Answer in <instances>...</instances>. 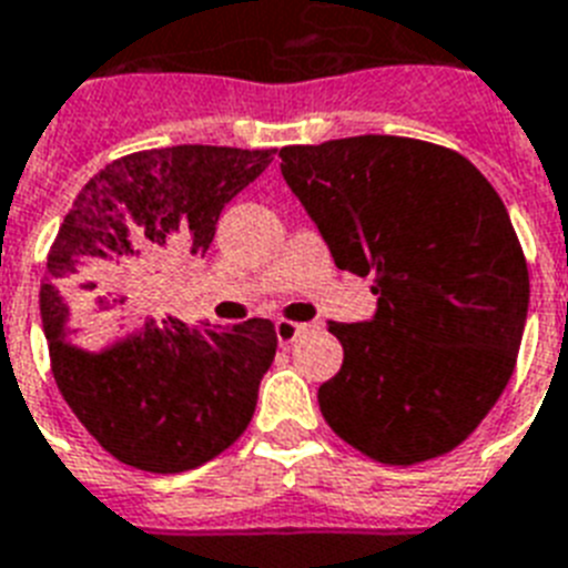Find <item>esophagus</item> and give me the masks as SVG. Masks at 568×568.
Here are the masks:
<instances>
[{"label":"esophagus","instance_id":"obj_1","mask_svg":"<svg viewBox=\"0 0 568 568\" xmlns=\"http://www.w3.org/2000/svg\"><path fill=\"white\" fill-rule=\"evenodd\" d=\"M311 325H304V322H293V318H278L275 322V336H278L281 345H290V342L298 339V334H304Z\"/></svg>","mask_w":568,"mask_h":568}]
</instances>
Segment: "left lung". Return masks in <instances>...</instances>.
<instances>
[{"label": "left lung", "instance_id": "1", "mask_svg": "<svg viewBox=\"0 0 568 568\" xmlns=\"http://www.w3.org/2000/svg\"><path fill=\"white\" fill-rule=\"evenodd\" d=\"M281 173L336 266L379 295L372 322H327L345 354L318 386L327 426L397 467L456 449L508 386L528 316L526 255L494 185L406 135L290 144Z\"/></svg>", "mask_w": 568, "mask_h": 568}]
</instances>
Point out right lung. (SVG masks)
Segmentation results:
<instances>
[{"label": "right lung", "mask_w": 568, "mask_h": 568, "mask_svg": "<svg viewBox=\"0 0 568 568\" xmlns=\"http://www.w3.org/2000/svg\"><path fill=\"white\" fill-rule=\"evenodd\" d=\"M275 150L176 144L92 176L51 243L40 284L51 374L112 458L185 473L232 447L255 415L278 336L270 318L196 327L156 318L162 278L209 250L220 211Z\"/></svg>", "instance_id": "obj_1"}]
</instances>
